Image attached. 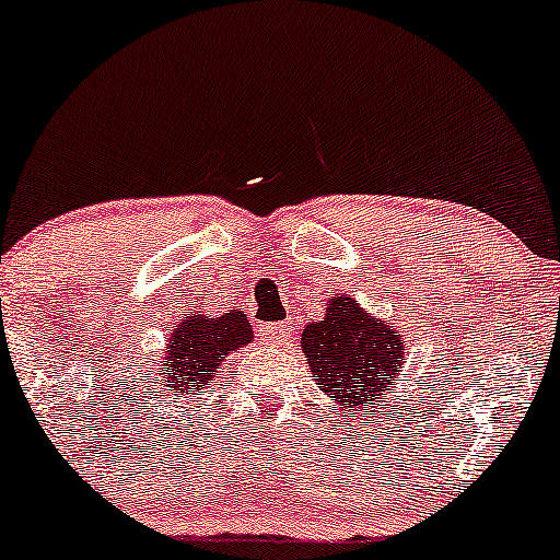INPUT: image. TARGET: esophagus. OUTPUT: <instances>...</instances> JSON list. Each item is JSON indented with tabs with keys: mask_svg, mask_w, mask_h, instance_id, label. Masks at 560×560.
<instances>
[{
	"mask_svg": "<svg viewBox=\"0 0 560 560\" xmlns=\"http://www.w3.org/2000/svg\"><path fill=\"white\" fill-rule=\"evenodd\" d=\"M285 334L288 323H269V326H264V339L267 341H285Z\"/></svg>",
	"mask_w": 560,
	"mask_h": 560,
	"instance_id": "obj_1",
	"label": "esophagus"
}]
</instances>
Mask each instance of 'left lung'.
Returning <instances> with one entry per match:
<instances>
[{
    "label": "left lung",
    "mask_w": 560,
    "mask_h": 560,
    "mask_svg": "<svg viewBox=\"0 0 560 560\" xmlns=\"http://www.w3.org/2000/svg\"><path fill=\"white\" fill-rule=\"evenodd\" d=\"M302 350L315 382L339 411L376 406L406 363L400 328L371 315L350 293H334L326 315L306 323Z\"/></svg>",
    "instance_id": "left-lung-1"
}]
</instances>
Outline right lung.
Segmentation results:
<instances>
[{
    "mask_svg": "<svg viewBox=\"0 0 560 560\" xmlns=\"http://www.w3.org/2000/svg\"><path fill=\"white\" fill-rule=\"evenodd\" d=\"M250 341L254 328L240 310H230L224 315L195 312L167 334V345L158 360V384L176 393V400L206 393L219 374L221 360Z\"/></svg>",
    "mask_w": 560,
    "mask_h": 560,
    "instance_id": "obj_1",
    "label": "right lung"
}]
</instances>
